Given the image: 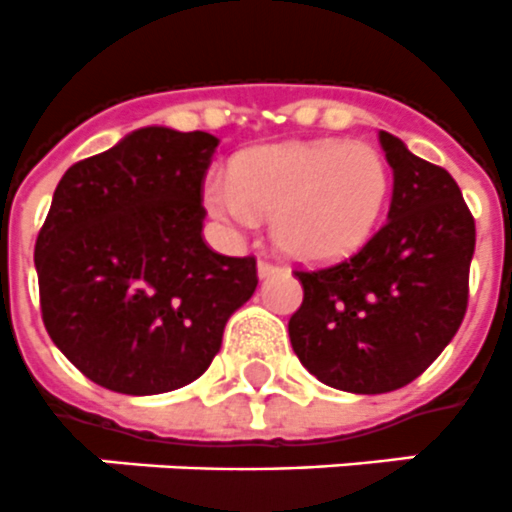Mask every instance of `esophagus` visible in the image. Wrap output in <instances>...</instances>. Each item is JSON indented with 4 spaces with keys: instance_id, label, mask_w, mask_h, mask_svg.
<instances>
[{
    "instance_id": "obj_1",
    "label": "esophagus",
    "mask_w": 512,
    "mask_h": 512,
    "mask_svg": "<svg viewBox=\"0 0 512 512\" xmlns=\"http://www.w3.org/2000/svg\"><path fill=\"white\" fill-rule=\"evenodd\" d=\"M277 272H280V267H277V264H272V261H264V259L259 261V277H261V280H267V277L277 275Z\"/></svg>"
}]
</instances>
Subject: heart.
<instances>
[{"instance_id": "b5f03b06", "label": "heart", "mask_w": 512, "mask_h": 512, "mask_svg": "<svg viewBox=\"0 0 512 512\" xmlns=\"http://www.w3.org/2000/svg\"><path fill=\"white\" fill-rule=\"evenodd\" d=\"M391 174L370 145L280 142L232 161L230 179L206 182L208 211L235 227L272 216L275 243L306 264H330L370 240L386 208Z\"/></svg>"}]
</instances>
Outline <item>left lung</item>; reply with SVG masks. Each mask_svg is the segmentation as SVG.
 Masks as SVG:
<instances>
[{"label": "left lung", "mask_w": 512, "mask_h": 512, "mask_svg": "<svg viewBox=\"0 0 512 512\" xmlns=\"http://www.w3.org/2000/svg\"><path fill=\"white\" fill-rule=\"evenodd\" d=\"M394 195L388 222L351 259L304 272L290 317L301 365L325 386L386 394L407 386L447 349L468 309L476 222L447 169L380 132Z\"/></svg>", "instance_id": "8db88e82"}]
</instances>
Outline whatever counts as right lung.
<instances>
[{"mask_svg": "<svg viewBox=\"0 0 512 512\" xmlns=\"http://www.w3.org/2000/svg\"><path fill=\"white\" fill-rule=\"evenodd\" d=\"M216 140L145 126L65 171L36 237L42 320L97 386L166 394L200 378L259 285L253 256L203 240Z\"/></svg>", "mask_w": 512, "mask_h": 512, "instance_id": "1", "label": "right lung"}]
</instances>
